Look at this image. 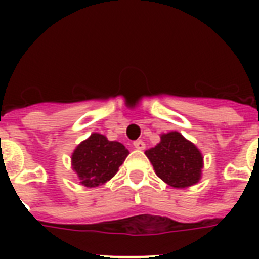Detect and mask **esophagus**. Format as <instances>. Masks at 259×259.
<instances>
[{
  "label": "esophagus",
  "mask_w": 259,
  "mask_h": 259,
  "mask_svg": "<svg viewBox=\"0 0 259 259\" xmlns=\"http://www.w3.org/2000/svg\"><path fill=\"white\" fill-rule=\"evenodd\" d=\"M133 146L136 148V149L142 150V149H145V142L141 141V140H137V141L133 142Z\"/></svg>",
  "instance_id": "esophagus-1"
}]
</instances>
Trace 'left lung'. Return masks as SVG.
<instances>
[{
    "instance_id": "obj_1",
    "label": "left lung",
    "mask_w": 259,
    "mask_h": 259,
    "mask_svg": "<svg viewBox=\"0 0 259 259\" xmlns=\"http://www.w3.org/2000/svg\"><path fill=\"white\" fill-rule=\"evenodd\" d=\"M145 154L156 175L173 188H187L200 180L203 156L179 132L161 134V141Z\"/></svg>"
}]
</instances>
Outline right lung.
I'll return each instance as SVG.
<instances>
[{
  "label": "right lung",
  "instance_id": "obj_1",
  "mask_svg": "<svg viewBox=\"0 0 259 259\" xmlns=\"http://www.w3.org/2000/svg\"><path fill=\"white\" fill-rule=\"evenodd\" d=\"M127 154L129 150L121 142L109 141L103 134L93 133L76 146L71 164L80 184L93 188L109 181Z\"/></svg>",
  "mask_w": 259,
  "mask_h": 259
}]
</instances>
